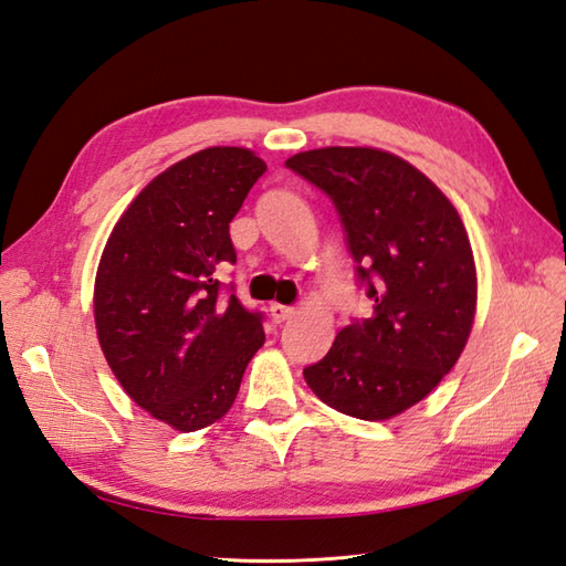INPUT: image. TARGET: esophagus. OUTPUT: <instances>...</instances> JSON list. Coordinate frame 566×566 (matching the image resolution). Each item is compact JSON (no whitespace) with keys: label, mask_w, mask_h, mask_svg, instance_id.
<instances>
[{"label":"esophagus","mask_w":566,"mask_h":566,"mask_svg":"<svg viewBox=\"0 0 566 566\" xmlns=\"http://www.w3.org/2000/svg\"><path fill=\"white\" fill-rule=\"evenodd\" d=\"M270 316L274 323H284L294 316V306H284V304H272L270 306Z\"/></svg>","instance_id":"obj_1"}]
</instances>
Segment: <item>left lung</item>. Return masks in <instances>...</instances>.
<instances>
[{
    "instance_id": "1",
    "label": "left lung",
    "mask_w": 566,
    "mask_h": 566,
    "mask_svg": "<svg viewBox=\"0 0 566 566\" xmlns=\"http://www.w3.org/2000/svg\"><path fill=\"white\" fill-rule=\"evenodd\" d=\"M286 167L335 203L371 302L369 318H353L304 379L345 416H399L438 387L472 333L476 268L460 213L387 150L318 148Z\"/></svg>"
}]
</instances>
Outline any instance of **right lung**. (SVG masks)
Returning <instances> with one entry per match:
<instances>
[{
    "mask_svg": "<svg viewBox=\"0 0 566 566\" xmlns=\"http://www.w3.org/2000/svg\"><path fill=\"white\" fill-rule=\"evenodd\" d=\"M268 170L248 148H207L167 167L106 240L94 323L114 377L140 408L191 432L233 406L264 343L262 314L223 292L233 216Z\"/></svg>",
    "mask_w": 566,
    "mask_h": 566,
    "instance_id": "right-lung-1",
    "label": "right lung"
}]
</instances>
